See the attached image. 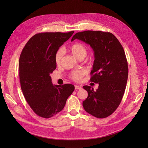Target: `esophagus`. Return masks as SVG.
<instances>
[{
	"instance_id": "34e87169",
	"label": "esophagus",
	"mask_w": 148,
	"mask_h": 148,
	"mask_svg": "<svg viewBox=\"0 0 148 148\" xmlns=\"http://www.w3.org/2000/svg\"><path fill=\"white\" fill-rule=\"evenodd\" d=\"M75 88L76 90H77V89H81L82 88V86H78V85H75Z\"/></svg>"
}]
</instances>
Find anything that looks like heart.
<instances>
[{"instance_id":"b5f03b06","label":"heart","mask_w":148,"mask_h":148,"mask_svg":"<svg viewBox=\"0 0 148 148\" xmlns=\"http://www.w3.org/2000/svg\"><path fill=\"white\" fill-rule=\"evenodd\" d=\"M69 51L77 59H83L87 54V49L83 44L77 42L70 46ZM64 56L63 49H58L55 54V62L57 65L61 64L62 57ZM85 75V71L83 70H77L73 71L70 74V78L75 82H80Z\"/></svg>"}]
</instances>
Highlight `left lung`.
I'll list each match as a JSON object with an SVG mask.
<instances>
[{
    "label": "left lung",
    "instance_id": "obj_1",
    "mask_svg": "<svg viewBox=\"0 0 148 148\" xmlns=\"http://www.w3.org/2000/svg\"><path fill=\"white\" fill-rule=\"evenodd\" d=\"M89 44L95 53L91 82L99 84L94 91L84 86L88 93L83 102L84 109L96 118L103 119L114 113L122 101L128 79V62L123 48L117 38L109 32L84 31L71 38Z\"/></svg>",
    "mask_w": 148,
    "mask_h": 148
}]
</instances>
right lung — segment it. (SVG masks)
Masks as SVG:
<instances>
[{"mask_svg":"<svg viewBox=\"0 0 148 148\" xmlns=\"http://www.w3.org/2000/svg\"><path fill=\"white\" fill-rule=\"evenodd\" d=\"M74 31L41 33L26 44L20 57L19 77L21 90L28 104L39 117L49 119L60 112L75 86L53 85L50 74L56 69V52Z\"/></svg>","mask_w":148,"mask_h":148,"instance_id":"add662e5","label":"right lung"}]
</instances>
